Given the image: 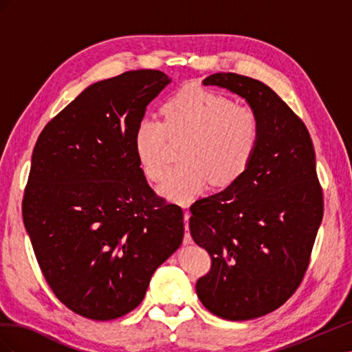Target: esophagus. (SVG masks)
<instances>
[{
	"label": "esophagus",
	"instance_id": "esophagus-1",
	"mask_svg": "<svg viewBox=\"0 0 352 352\" xmlns=\"http://www.w3.org/2000/svg\"><path fill=\"white\" fill-rule=\"evenodd\" d=\"M184 219H185V236H184V243H185V245H189V243H192V236H190V233H189V211H188V210L185 211Z\"/></svg>",
	"mask_w": 352,
	"mask_h": 352
}]
</instances>
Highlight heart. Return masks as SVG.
<instances>
[{
	"label": "heart",
	"instance_id": "b5f03b06",
	"mask_svg": "<svg viewBox=\"0 0 352 352\" xmlns=\"http://www.w3.org/2000/svg\"><path fill=\"white\" fill-rule=\"evenodd\" d=\"M163 122L142 117L133 133L138 164L151 182H158L167 167L170 140L184 142L182 163L168 170L158 192L189 204L206 192L211 179L228 186L239 179L257 154L261 140L258 114L248 105L201 88L184 89L162 109Z\"/></svg>",
	"mask_w": 352,
	"mask_h": 352
}]
</instances>
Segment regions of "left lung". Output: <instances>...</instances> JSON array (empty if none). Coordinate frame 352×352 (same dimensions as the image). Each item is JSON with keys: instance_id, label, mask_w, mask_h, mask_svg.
<instances>
[{"instance_id": "left-lung-1", "label": "left lung", "mask_w": 352, "mask_h": 352, "mask_svg": "<svg viewBox=\"0 0 352 352\" xmlns=\"http://www.w3.org/2000/svg\"><path fill=\"white\" fill-rule=\"evenodd\" d=\"M202 83L239 95L258 114L261 140L243 175L190 206L189 230L211 257L197 282L208 311L233 322L274 311L300 286L318 226L323 192L305 124L267 85L236 73Z\"/></svg>"}]
</instances>
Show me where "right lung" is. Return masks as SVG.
<instances>
[{
  "mask_svg": "<svg viewBox=\"0 0 352 352\" xmlns=\"http://www.w3.org/2000/svg\"><path fill=\"white\" fill-rule=\"evenodd\" d=\"M170 82L132 70L91 85L47 123L32 154L25 228L52 292L91 320L140 305L184 239V210L155 195L133 148L146 105Z\"/></svg>",
  "mask_w": 352,
  "mask_h": 352,
  "instance_id": "right-lung-1",
  "label": "right lung"
}]
</instances>
